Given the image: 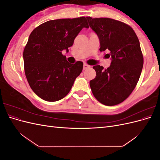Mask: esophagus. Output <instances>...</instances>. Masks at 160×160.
<instances>
[{"instance_id":"1","label":"esophagus","mask_w":160,"mask_h":160,"mask_svg":"<svg viewBox=\"0 0 160 160\" xmlns=\"http://www.w3.org/2000/svg\"><path fill=\"white\" fill-rule=\"evenodd\" d=\"M89 67H90V66H89V65H88V64H84V65H83V70H86L87 69L89 68Z\"/></svg>"}]
</instances>
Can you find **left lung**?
<instances>
[{"instance_id": "obj_1", "label": "left lung", "mask_w": 160, "mask_h": 160, "mask_svg": "<svg viewBox=\"0 0 160 160\" xmlns=\"http://www.w3.org/2000/svg\"><path fill=\"white\" fill-rule=\"evenodd\" d=\"M89 27L98 35L100 51L111 57V65L104 69L95 65L96 77L90 81L95 98L105 105H118L132 93L143 68V57L136 34L127 24L109 18L87 17Z\"/></svg>"}]
</instances>
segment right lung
<instances>
[{
  "instance_id": "obj_1",
  "label": "right lung",
  "mask_w": 160,
  "mask_h": 160,
  "mask_svg": "<svg viewBox=\"0 0 160 160\" xmlns=\"http://www.w3.org/2000/svg\"><path fill=\"white\" fill-rule=\"evenodd\" d=\"M86 18L47 21L34 29L23 51L27 79L37 95L47 101H59L69 93L83 70V62L71 64L62 51L73 44Z\"/></svg>"
}]
</instances>
